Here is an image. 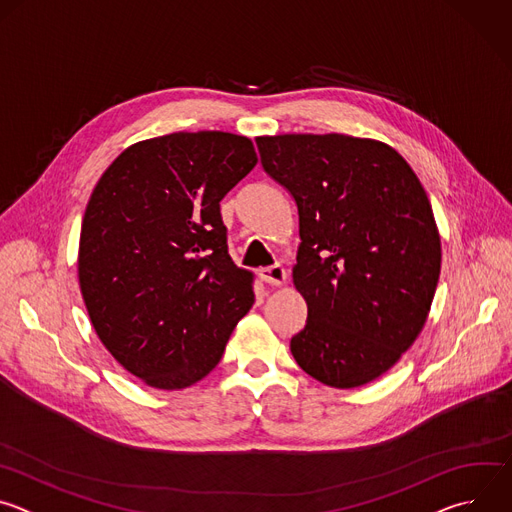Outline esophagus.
<instances>
[{
	"label": "esophagus",
	"mask_w": 512,
	"mask_h": 512,
	"mask_svg": "<svg viewBox=\"0 0 512 512\" xmlns=\"http://www.w3.org/2000/svg\"><path fill=\"white\" fill-rule=\"evenodd\" d=\"M259 279L271 285H281L285 281V269L281 265H271V267H263L259 269Z\"/></svg>",
	"instance_id": "34e87169"
}]
</instances>
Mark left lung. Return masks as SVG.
<instances>
[{"instance_id":"obj_1","label":"left lung","mask_w":512,"mask_h":512,"mask_svg":"<svg viewBox=\"0 0 512 512\" xmlns=\"http://www.w3.org/2000/svg\"><path fill=\"white\" fill-rule=\"evenodd\" d=\"M257 148L300 216L294 283L308 320L291 354L328 387L367 385L415 342L431 308L442 247L427 194L375 139L289 133L257 137Z\"/></svg>"}]
</instances>
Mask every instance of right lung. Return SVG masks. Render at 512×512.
Listing matches in <instances>:
<instances>
[{
  "label": "right lung",
  "mask_w": 512,
  "mask_h": 512,
  "mask_svg": "<svg viewBox=\"0 0 512 512\" xmlns=\"http://www.w3.org/2000/svg\"><path fill=\"white\" fill-rule=\"evenodd\" d=\"M255 164L243 135L180 131L131 145L91 194L83 300L105 348L145 385L174 391L204 379L255 302L221 216Z\"/></svg>",
  "instance_id": "1"
}]
</instances>
